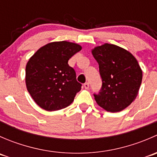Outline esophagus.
Returning a JSON list of instances; mask_svg holds the SVG:
<instances>
[{
    "label": "esophagus",
    "instance_id": "1",
    "mask_svg": "<svg viewBox=\"0 0 157 157\" xmlns=\"http://www.w3.org/2000/svg\"><path fill=\"white\" fill-rule=\"evenodd\" d=\"M84 87H85V89H86V90H87V89H89V87H90V83H84Z\"/></svg>",
    "mask_w": 157,
    "mask_h": 157
}]
</instances>
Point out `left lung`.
I'll return each mask as SVG.
<instances>
[{
    "label": "left lung",
    "mask_w": 157,
    "mask_h": 157,
    "mask_svg": "<svg viewBox=\"0 0 157 157\" xmlns=\"http://www.w3.org/2000/svg\"><path fill=\"white\" fill-rule=\"evenodd\" d=\"M99 64L102 89L94 94L96 103L107 112H118L136 99L143 73L135 57L126 49L105 43L92 49Z\"/></svg>",
    "instance_id": "obj_1"
}]
</instances>
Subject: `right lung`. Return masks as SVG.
I'll list each match as a JSON object with an SVG mask.
<instances>
[{
	"instance_id": "right-lung-1",
	"label": "right lung",
	"mask_w": 157,
	"mask_h": 157,
	"mask_svg": "<svg viewBox=\"0 0 157 157\" xmlns=\"http://www.w3.org/2000/svg\"><path fill=\"white\" fill-rule=\"evenodd\" d=\"M82 47L74 42H53L41 47L26 66V85L36 104L49 112L67 107L81 84L68 60Z\"/></svg>"
}]
</instances>
